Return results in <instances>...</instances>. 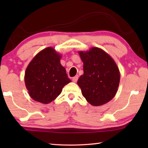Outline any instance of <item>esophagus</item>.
<instances>
[{
    "label": "esophagus",
    "instance_id": "34e87169",
    "mask_svg": "<svg viewBox=\"0 0 148 148\" xmlns=\"http://www.w3.org/2000/svg\"><path fill=\"white\" fill-rule=\"evenodd\" d=\"M77 79H78V76H76L73 77V78H72V81L74 82H76L77 81Z\"/></svg>",
    "mask_w": 148,
    "mask_h": 148
}]
</instances>
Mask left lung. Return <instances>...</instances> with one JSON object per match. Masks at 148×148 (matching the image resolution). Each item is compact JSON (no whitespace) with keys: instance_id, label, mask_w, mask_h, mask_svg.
<instances>
[{"instance_id":"1","label":"left lung","mask_w":148,"mask_h":148,"mask_svg":"<svg viewBox=\"0 0 148 148\" xmlns=\"http://www.w3.org/2000/svg\"><path fill=\"white\" fill-rule=\"evenodd\" d=\"M84 62V74L77 84L83 96L92 106H101L114 98L118 88L120 74L111 57L98 47L79 51Z\"/></svg>"}]
</instances>
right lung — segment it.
Returning a JSON list of instances; mask_svg holds the SVG:
<instances>
[{
    "instance_id": "right-lung-1",
    "label": "right lung",
    "mask_w": 148,
    "mask_h": 148,
    "mask_svg": "<svg viewBox=\"0 0 148 148\" xmlns=\"http://www.w3.org/2000/svg\"><path fill=\"white\" fill-rule=\"evenodd\" d=\"M61 56L53 47L44 49L27 66L25 82L29 94L37 102L48 104L61 94L65 85L71 82L60 63Z\"/></svg>"
}]
</instances>
